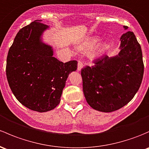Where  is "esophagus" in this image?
I'll use <instances>...</instances> for the list:
<instances>
[{
    "label": "esophagus",
    "mask_w": 149,
    "mask_h": 149,
    "mask_svg": "<svg viewBox=\"0 0 149 149\" xmlns=\"http://www.w3.org/2000/svg\"><path fill=\"white\" fill-rule=\"evenodd\" d=\"M83 67H84V64H83V62L81 61H79V62H78L77 70H79V71H80V70L82 69Z\"/></svg>",
    "instance_id": "1"
}]
</instances>
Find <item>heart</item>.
<instances>
[{
	"instance_id": "1",
	"label": "heart",
	"mask_w": 149,
	"mask_h": 149,
	"mask_svg": "<svg viewBox=\"0 0 149 149\" xmlns=\"http://www.w3.org/2000/svg\"><path fill=\"white\" fill-rule=\"evenodd\" d=\"M98 39L97 38H91L90 39H88V40H86L84 43H80L79 45H78L76 46V49L79 51H86V50L91 48L92 46H94L95 43L98 42ZM106 47H107V44L105 43H101L100 45H98L97 46V48L91 54V56L92 58H97L99 56H101L103 53V51H104V50L106 49Z\"/></svg>"
}]
</instances>
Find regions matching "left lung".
I'll return each instance as SVG.
<instances>
[{
    "instance_id": "8db88e82",
    "label": "left lung",
    "mask_w": 149,
    "mask_h": 149,
    "mask_svg": "<svg viewBox=\"0 0 149 149\" xmlns=\"http://www.w3.org/2000/svg\"><path fill=\"white\" fill-rule=\"evenodd\" d=\"M120 40L118 55L104 56L95 61L94 66L81 70L86 99L98 111L112 112L123 107L141 84L144 65L140 44L131 31L123 33Z\"/></svg>"
}]
</instances>
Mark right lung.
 <instances>
[{"instance_id": "right-lung-1", "label": "right lung", "mask_w": 149, "mask_h": 149, "mask_svg": "<svg viewBox=\"0 0 149 149\" xmlns=\"http://www.w3.org/2000/svg\"><path fill=\"white\" fill-rule=\"evenodd\" d=\"M36 20L18 31L7 56L6 76L18 101L31 110L46 112L61 101L68 75L77 69L76 61L63 63L42 40L48 26Z\"/></svg>"}]
</instances>
